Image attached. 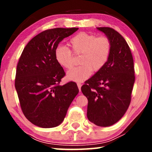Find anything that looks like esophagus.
Segmentation results:
<instances>
[{
    "instance_id": "esophagus-1",
    "label": "esophagus",
    "mask_w": 152,
    "mask_h": 152,
    "mask_svg": "<svg viewBox=\"0 0 152 152\" xmlns=\"http://www.w3.org/2000/svg\"><path fill=\"white\" fill-rule=\"evenodd\" d=\"M77 84L79 91H80V92H81V86H82V84H81V83H80V82H78Z\"/></svg>"
}]
</instances>
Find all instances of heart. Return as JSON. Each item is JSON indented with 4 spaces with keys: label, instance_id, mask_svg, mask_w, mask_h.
<instances>
[{
    "label": "heart",
    "instance_id": "obj_1",
    "mask_svg": "<svg viewBox=\"0 0 152 152\" xmlns=\"http://www.w3.org/2000/svg\"><path fill=\"white\" fill-rule=\"evenodd\" d=\"M75 54H81L79 60L80 66L68 71L67 78L75 82H83L92 73L101 70L109 59L111 50V43L107 37H96L95 34L81 32L69 41ZM56 61L65 68L72 66V53L66 45H59L55 50Z\"/></svg>",
    "mask_w": 152,
    "mask_h": 152
}]
</instances>
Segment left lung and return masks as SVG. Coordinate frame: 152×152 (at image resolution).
<instances>
[{"instance_id": "1", "label": "left lung", "mask_w": 152, "mask_h": 152, "mask_svg": "<svg viewBox=\"0 0 152 152\" xmlns=\"http://www.w3.org/2000/svg\"><path fill=\"white\" fill-rule=\"evenodd\" d=\"M109 39L111 50L105 66L81 88L88 99L87 118L99 126H109L121 119L131 102L135 82L132 52L122 36L111 28H97Z\"/></svg>"}]
</instances>
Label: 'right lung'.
I'll list each match as a JSON object with an SVG mask.
<instances>
[{
    "mask_svg": "<svg viewBox=\"0 0 152 152\" xmlns=\"http://www.w3.org/2000/svg\"><path fill=\"white\" fill-rule=\"evenodd\" d=\"M77 30L58 28L43 31L29 41L20 55L15 88L24 115L39 127L59 125L79 93L73 82L59 84L65 72L55 56L59 43Z\"/></svg>",
    "mask_w": 152,
    "mask_h": 152,
    "instance_id": "obj_1",
    "label": "right lung"
}]
</instances>
